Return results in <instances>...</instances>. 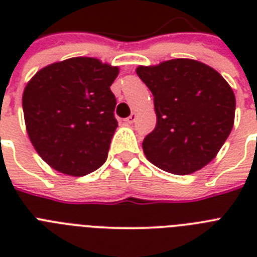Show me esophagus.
<instances>
[{"mask_svg": "<svg viewBox=\"0 0 257 257\" xmlns=\"http://www.w3.org/2000/svg\"><path fill=\"white\" fill-rule=\"evenodd\" d=\"M135 120H136V113H132V114L129 117H126L124 121L126 124H132V122H135Z\"/></svg>", "mask_w": 257, "mask_h": 257, "instance_id": "34e87169", "label": "esophagus"}]
</instances>
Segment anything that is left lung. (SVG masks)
<instances>
[{
	"label": "left lung",
	"instance_id": "8db88e82",
	"mask_svg": "<svg viewBox=\"0 0 257 257\" xmlns=\"http://www.w3.org/2000/svg\"><path fill=\"white\" fill-rule=\"evenodd\" d=\"M137 76L153 94L156 128L147 135V159L173 175H189L217 155L233 126L236 100L211 66L176 58L139 66Z\"/></svg>",
	"mask_w": 257,
	"mask_h": 257
}]
</instances>
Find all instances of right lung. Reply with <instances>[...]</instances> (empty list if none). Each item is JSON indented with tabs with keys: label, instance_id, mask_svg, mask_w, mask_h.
I'll use <instances>...</instances> for the list:
<instances>
[{
	"label": "right lung",
	"instance_id": "1",
	"mask_svg": "<svg viewBox=\"0 0 257 257\" xmlns=\"http://www.w3.org/2000/svg\"><path fill=\"white\" fill-rule=\"evenodd\" d=\"M118 68L96 58L56 62L28 82L26 131L42 160L56 171L85 176L104 164L117 128L110 85Z\"/></svg>",
	"mask_w": 257,
	"mask_h": 257
}]
</instances>
